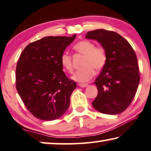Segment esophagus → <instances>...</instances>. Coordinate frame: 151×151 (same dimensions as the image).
I'll use <instances>...</instances> for the list:
<instances>
[{"instance_id":"34e87169","label":"esophagus","mask_w":151,"mask_h":151,"mask_svg":"<svg viewBox=\"0 0 151 151\" xmlns=\"http://www.w3.org/2000/svg\"><path fill=\"white\" fill-rule=\"evenodd\" d=\"M88 86V83H79V86L81 88H86Z\"/></svg>"}]
</instances>
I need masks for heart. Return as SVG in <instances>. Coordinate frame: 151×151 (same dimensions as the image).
I'll return each mask as SVG.
<instances>
[{
	"label": "heart",
	"instance_id": "obj_1",
	"mask_svg": "<svg viewBox=\"0 0 151 151\" xmlns=\"http://www.w3.org/2000/svg\"><path fill=\"white\" fill-rule=\"evenodd\" d=\"M74 52L83 55L82 66L83 68L73 74L72 79L78 82L90 81L95 74V70H100L105 67L108 61L107 51L104 46H95L94 42L89 40H82L75 44L73 47ZM60 62L66 72L72 73L73 71L72 56L63 53L61 56Z\"/></svg>",
	"mask_w": 151,
	"mask_h": 151
}]
</instances>
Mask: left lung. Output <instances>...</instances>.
I'll list each match as a JSON object with an SVG mask.
<instances>
[{"instance_id":"obj_1","label":"left lung","mask_w":151,"mask_h":151,"mask_svg":"<svg viewBox=\"0 0 151 151\" xmlns=\"http://www.w3.org/2000/svg\"><path fill=\"white\" fill-rule=\"evenodd\" d=\"M86 38L99 42L108 55L106 65L94 81L98 94L92 106L104 114L121 113L131 104L139 83L135 52L130 44L115 32L96 29L88 32Z\"/></svg>"}]
</instances>
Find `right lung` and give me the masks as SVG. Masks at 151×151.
Masks as SVG:
<instances>
[{"label": "right lung", "instance_id": "right-lung-1", "mask_svg": "<svg viewBox=\"0 0 151 151\" xmlns=\"http://www.w3.org/2000/svg\"><path fill=\"white\" fill-rule=\"evenodd\" d=\"M75 37H45L27 45L20 56L16 88L25 107L38 119H59L69 107L77 84L66 77L60 59Z\"/></svg>", "mask_w": 151, "mask_h": 151}]
</instances>
